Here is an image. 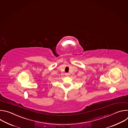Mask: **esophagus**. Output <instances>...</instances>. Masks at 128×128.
<instances>
[{"label":"esophagus","mask_w":128,"mask_h":128,"mask_svg":"<svg viewBox=\"0 0 128 128\" xmlns=\"http://www.w3.org/2000/svg\"><path fill=\"white\" fill-rule=\"evenodd\" d=\"M65 74H66V76H69L70 75V73H68V72H66V73Z\"/></svg>","instance_id":"obj_1"}]
</instances>
